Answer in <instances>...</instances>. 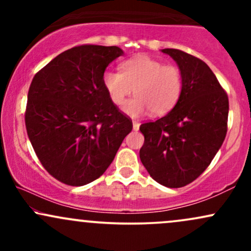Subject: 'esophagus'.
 Wrapping results in <instances>:
<instances>
[{"label": "esophagus", "instance_id": "34e87169", "mask_svg": "<svg viewBox=\"0 0 251 251\" xmlns=\"http://www.w3.org/2000/svg\"><path fill=\"white\" fill-rule=\"evenodd\" d=\"M132 124H133V129H134V131H138V129H139L140 124L138 123V122H135V120H133V122H132Z\"/></svg>", "mask_w": 251, "mask_h": 251}]
</instances>
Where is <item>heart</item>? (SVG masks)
<instances>
[{"label":"heart","instance_id":"1","mask_svg":"<svg viewBox=\"0 0 251 251\" xmlns=\"http://www.w3.org/2000/svg\"><path fill=\"white\" fill-rule=\"evenodd\" d=\"M122 73L106 71L102 83L109 99L120 106L132 93L135 97L124 105L127 116L139 117L151 111L162 116L177 103L183 88V77L177 66L139 54L120 65Z\"/></svg>","mask_w":251,"mask_h":251}]
</instances>
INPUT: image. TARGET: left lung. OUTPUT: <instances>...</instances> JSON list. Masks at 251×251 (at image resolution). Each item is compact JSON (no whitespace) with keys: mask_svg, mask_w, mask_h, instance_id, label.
Instances as JSON below:
<instances>
[{"mask_svg":"<svg viewBox=\"0 0 251 251\" xmlns=\"http://www.w3.org/2000/svg\"><path fill=\"white\" fill-rule=\"evenodd\" d=\"M177 62L183 88L175 107L155 122L140 125L143 165L157 183L181 188L203 174L226 135L229 100L205 62L165 48Z\"/></svg>","mask_w":251,"mask_h":251,"instance_id":"1","label":"left lung"}]
</instances>
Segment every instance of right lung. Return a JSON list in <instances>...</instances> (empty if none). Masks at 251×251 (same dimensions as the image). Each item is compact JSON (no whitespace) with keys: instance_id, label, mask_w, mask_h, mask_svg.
<instances>
[{"instance_id":"obj_1","label":"right lung","mask_w":251,"mask_h":251,"mask_svg":"<svg viewBox=\"0 0 251 251\" xmlns=\"http://www.w3.org/2000/svg\"><path fill=\"white\" fill-rule=\"evenodd\" d=\"M123 54L117 46H77L33 77L25 116L28 138L43 168L67 185L99 178L133 127L102 83L106 67Z\"/></svg>"}]
</instances>
